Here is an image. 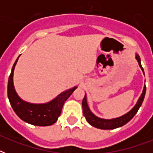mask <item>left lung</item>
<instances>
[{
  "label": "left lung",
  "instance_id": "1",
  "mask_svg": "<svg viewBox=\"0 0 153 153\" xmlns=\"http://www.w3.org/2000/svg\"><path fill=\"white\" fill-rule=\"evenodd\" d=\"M136 59L137 60L139 66H140V67L141 68L143 72H144V69L141 67V63H140V56L137 54L136 55ZM145 92H146V86L145 85L142 94H141L140 98L138 99L135 106L133 107V109H131L128 113H127V114L123 115V116L117 117V118L110 119V120L99 118L98 117H96L94 114H92V112L89 109L88 105H87V102H86V95H85L83 100H82V104L83 115L86 117V120L87 121V122L91 126H94L95 128H100V129H114V128H118V127H121L124 125H126V123H128V121H130L131 119L135 116V114L137 113L138 109H139V108H140L141 104H142L143 101H144Z\"/></svg>",
  "mask_w": 153,
  "mask_h": 153
}]
</instances>
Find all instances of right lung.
Listing matches in <instances>:
<instances>
[{"label": "right lung", "mask_w": 153, "mask_h": 153, "mask_svg": "<svg viewBox=\"0 0 153 153\" xmlns=\"http://www.w3.org/2000/svg\"><path fill=\"white\" fill-rule=\"evenodd\" d=\"M18 58L13 64L8 78V97L11 105L16 115L27 123L37 126H51L56 122L58 117L60 116L64 102L77 87L62 92L54 100L45 104H32L24 102L17 95L13 85V71Z\"/></svg>", "instance_id": "obj_1"}]
</instances>
